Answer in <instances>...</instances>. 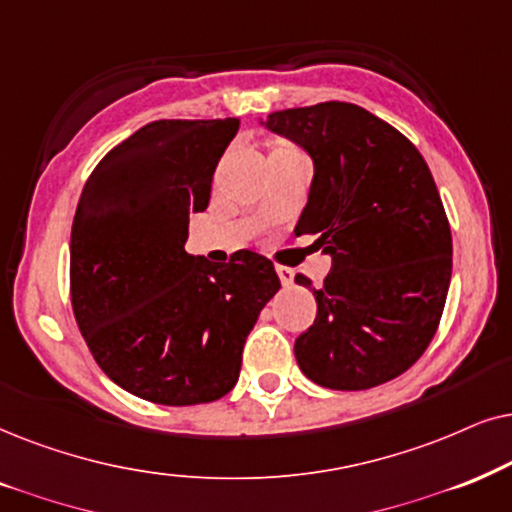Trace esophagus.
<instances>
[{"label":"esophagus","instance_id":"34e87169","mask_svg":"<svg viewBox=\"0 0 512 512\" xmlns=\"http://www.w3.org/2000/svg\"><path fill=\"white\" fill-rule=\"evenodd\" d=\"M276 274H278V278H281L283 285L295 283V271L288 269V267H276Z\"/></svg>","mask_w":512,"mask_h":512}]
</instances>
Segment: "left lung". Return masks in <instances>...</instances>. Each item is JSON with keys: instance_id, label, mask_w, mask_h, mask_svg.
Listing matches in <instances>:
<instances>
[{"instance_id": "left-lung-1", "label": "left lung", "mask_w": 512, "mask_h": 512, "mask_svg": "<svg viewBox=\"0 0 512 512\" xmlns=\"http://www.w3.org/2000/svg\"><path fill=\"white\" fill-rule=\"evenodd\" d=\"M313 159L295 234H316L332 257L318 311L295 358L318 386L365 391L417 363L438 330L452 278V231L419 149L351 105L318 102L262 121Z\"/></svg>"}]
</instances>
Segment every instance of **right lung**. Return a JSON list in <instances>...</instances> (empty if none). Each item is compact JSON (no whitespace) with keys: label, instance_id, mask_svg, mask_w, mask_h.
Instances as JSON below:
<instances>
[{"label":"right lung","instance_id":"add662e5","mask_svg":"<svg viewBox=\"0 0 512 512\" xmlns=\"http://www.w3.org/2000/svg\"><path fill=\"white\" fill-rule=\"evenodd\" d=\"M238 119H161L105 154L81 192L70 295L95 363L156 405L227 395L245 337L281 288L274 264L238 250L213 264L185 250L189 215L208 208Z\"/></svg>","mask_w":512,"mask_h":512}]
</instances>
